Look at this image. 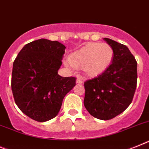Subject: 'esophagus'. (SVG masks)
<instances>
[{
  "label": "esophagus",
  "instance_id": "obj_1",
  "mask_svg": "<svg viewBox=\"0 0 149 149\" xmlns=\"http://www.w3.org/2000/svg\"><path fill=\"white\" fill-rule=\"evenodd\" d=\"M77 84H82L83 83V80H82V79L81 77H77Z\"/></svg>",
  "mask_w": 149,
  "mask_h": 149
}]
</instances>
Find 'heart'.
Here are the masks:
<instances>
[{"label": "heart", "mask_w": 149, "mask_h": 149, "mask_svg": "<svg viewBox=\"0 0 149 149\" xmlns=\"http://www.w3.org/2000/svg\"><path fill=\"white\" fill-rule=\"evenodd\" d=\"M113 50L105 43H92L77 50L68 57L65 64L71 67H81L86 76L96 77L111 66Z\"/></svg>", "instance_id": "1"}]
</instances>
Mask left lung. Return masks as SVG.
<instances>
[{"mask_svg":"<svg viewBox=\"0 0 149 149\" xmlns=\"http://www.w3.org/2000/svg\"><path fill=\"white\" fill-rule=\"evenodd\" d=\"M113 50L112 63L102 74L84 83V105L90 114L111 120L130 104L137 83V62L128 47L104 38Z\"/></svg>","mask_w":149,"mask_h":149,"instance_id":"left-lung-1","label":"left lung"}]
</instances>
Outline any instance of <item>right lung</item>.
I'll return each mask as SVG.
<instances>
[{"label":"right lung","instance_id":"add662e5","mask_svg":"<svg viewBox=\"0 0 149 149\" xmlns=\"http://www.w3.org/2000/svg\"><path fill=\"white\" fill-rule=\"evenodd\" d=\"M65 48L57 41L41 38L26 44L13 62L11 88L15 102L34 120L55 117L65 95L76 86L75 77L57 73Z\"/></svg>","mask_w":149,"mask_h":149}]
</instances>
